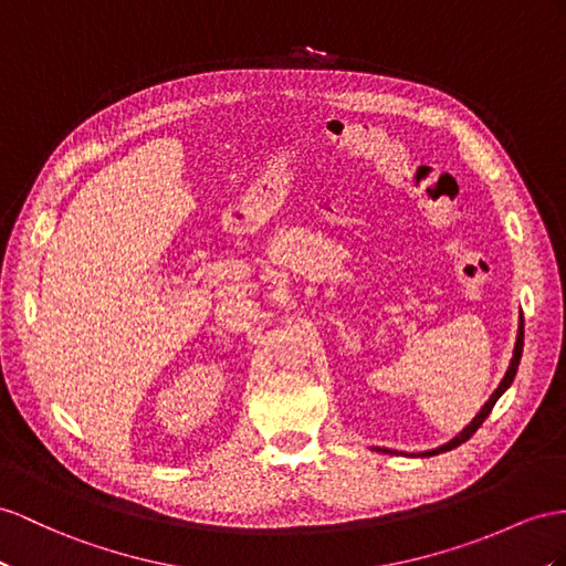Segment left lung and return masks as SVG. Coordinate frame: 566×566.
Wrapping results in <instances>:
<instances>
[{
	"label": "left lung",
	"instance_id": "8db88e82",
	"mask_svg": "<svg viewBox=\"0 0 566 566\" xmlns=\"http://www.w3.org/2000/svg\"><path fill=\"white\" fill-rule=\"evenodd\" d=\"M521 352H524V317H521V323H518V335H516V344H514L512 364H510V368H506L500 387H497L495 392H492V397L485 401V407L475 413L473 421H471L467 428H463V430L457 434V438H452L447 444H442V447H438V449H428V452H421V457H432V454L449 452V449H454V447H459L461 442H467V440L471 438V434L483 426V421L490 416V411H492V407H495V403H497V399H500V397L506 392V389H510V385L514 382V375H516L518 364H521ZM378 452H389V449H380V447H378Z\"/></svg>",
	"mask_w": 566,
	"mask_h": 566
}]
</instances>
